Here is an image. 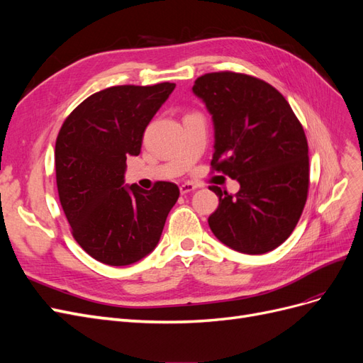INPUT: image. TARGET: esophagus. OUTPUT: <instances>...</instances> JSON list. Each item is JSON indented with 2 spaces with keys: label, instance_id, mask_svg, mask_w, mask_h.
Segmentation results:
<instances>
[{
  "label": "esophagus",
  "instance_id": "obj_1",
  "mask_svg": "<svg viewBox=\"0 0 363 363\" xmlns=\"http://www.w3.org/2000/svg\"><path fill=\"white\" fill-rule=\"evenodd\" d=\"M196 188H199V186H196L195 183L188 182V183H183V184L180 186V192H182V194H189V192L195 191Z\"/></svg>",
  "mask_w": 363,
  "mask_h": 363
}]
</instances>
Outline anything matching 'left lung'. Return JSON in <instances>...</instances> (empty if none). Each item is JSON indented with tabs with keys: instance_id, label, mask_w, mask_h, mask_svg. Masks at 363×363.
Listing matches in <instances>:
<instances>
[{
	"instance_id": "1",
	"label": "left lung",
	"mask_w": 363,
	"mask_h": 363,
	"mask_svg": "<svg viewBox=\"0 0 363 363\" xmlns=\"http://www.w3.org/2000/svg\"><path fill=\"white\" fill-rule=\"evenodd\" d=\"M192 92L212 115V168L240 184L235 195L208 188L219 199L208 227L245 255L277 248L294 232L309 189V148L300 121L276 87L251 75L204 74Z\"/></svg>"
}]
</instances>
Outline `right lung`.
Returning a JSON list of instances; mask_svg holds the SVG:
<instances>
[{
	"instance_id": "right-lung-1",
	"label": "right lung",
	"mask_w": 363,
	"mask_h": 363,
	"mask_svg": "<svg viewBox=\"0 0 363 363\" xmlns=\"http://www.w3.org/2000/svg\"><path fill=\"white\" fill-rule=\"evenodd\" d=\"M174 83L113 86L77 106L56 140L59 199L74 239L95 260L131 265L156 248L180 189L125 184L127 157L139 156L150 121Z\"/></svg>"
}]
</instances>
